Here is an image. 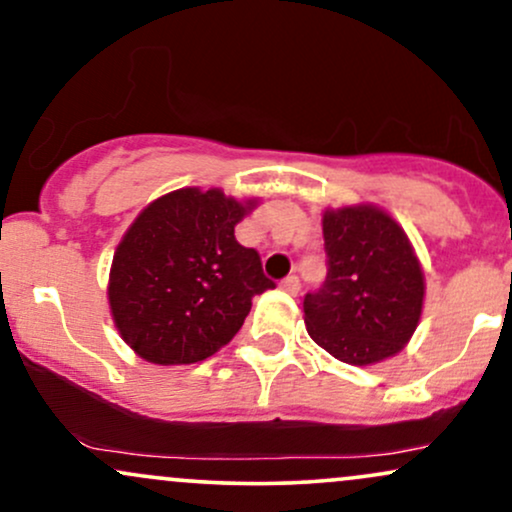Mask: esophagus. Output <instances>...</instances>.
Instances as JSON below:
<instances>
[{
  "label": "esophagus",
  "mask_w": 512,
  "mask_h": 512,
  "mask_svg": "<svg viewBox=\"0 0 512 512\" xmlns=\"http://www.w3.org/2000/svg\"><path fill=\"white\" fill-rule=\"evenodd\" d=\"M281 289L286 293H291V296H296L298 291H301V279H298L296 274H289L284 281H281Z\"/></svg>",
  "instance_id": "obj_1"
}]
</instances>
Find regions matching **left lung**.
I'll return each mask as SVG.
<instances>
[{
    "instance_id": "obj_1",
    "label": "left lung",
    "mask_w": 512,
    "mask_h": 512,
    "mask_svg": "<svg viewBox=\"0 0 512 512\" xmlns=\"http://www.w3.org/2000/svg\"><path fill=\"white\" fill-rule=\"evenodd\" d=\"M327 279L305 293V327L317 346L351 366L404 349L424 308V272L407 233L383 209L325 211Z\"/></svg>"
}]
</instances>
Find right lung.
<instances>
[{
    "instance_id": "obj_1",
    "label": "right lung",
    "mask_w": 512,
    "mask_h": 512,
    "mask_svg": "<svg viewBox=\"0 0 512 512\" xmlns=\"http://www.w3.org/2000/svg\"><path fill=\"white\" fill-rule=\"evenodd\" d=\"M252 207L216 187H185L158 197L127 228L108 301L117 332L144 361H204L236 337L252 296L274 289L257 250L233 233Z\"/></svg>"
}]
</instances>
